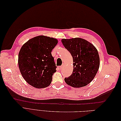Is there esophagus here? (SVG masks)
<instances>
[{
    "instance_id": "34e87169",
    "label": "esophagus",
    "mask_w": 121,
    "mask_h": 121,
    "mask_svg": "<svg viewBox=\"0 0 121 121\" xmlns=\"http://www.w3.org/2000/svg\"><path fill=\"white\" fill-rule=\"evenodd\" d=\"M65 64H63L60 66V69H62L64 68V67L65 66Z\"/></svg>"
}]
</instances>
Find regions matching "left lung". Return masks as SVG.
I'll return each mask as SVG.
<instances>
[{"label": "left lung", "mask_w": 121, "mask_h": 121, "mask_svg": "<svg viewBox=\"0 0 121 121\" xmlns=\"http://www.w3.org/2000/svg\"><path fill=\"white\" fill-rule=\"evenodd\" d=\"M61 42L73 61L72 73L65 78V83L74 88L87 85L93 81L99 67L98 51L91 43L81 38L62 39Z\"/></svg>", "instance_id": "8db88e82"}]
</instances>
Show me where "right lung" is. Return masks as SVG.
<instances>
[{"label": "right lung", "mask_w": 121, "mask_h": 121, "mask_svg": "<svg viewBox=\"0 0 121 121\" xmlns=\"http://www.w3.org/2000/svg\"><path fill=\"white\" fill-rule=\"evenodd\" d=\"M57 43L56 38L39 35L28 40L21 47L19 67L23 78L32 87L41 89L50 85L56 71L51 52Z\"/></svg>", "instance_id": "add662e5"}]
</instances>
